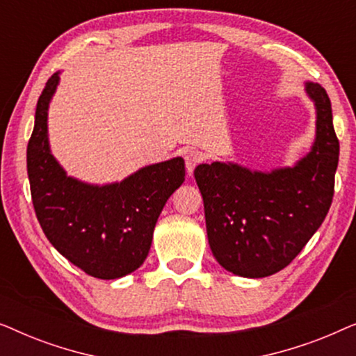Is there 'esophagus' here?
Wrapping results in <instances>:
<instances>
[{
	"label": "esophagus",
	"instance_id": "1",
	"mask_svg": "<svg viewBox=\"0 0 356 356\" xmlns=\"http://www.w3.org/2000/svg\"><path fill=\"white\" fill-rule=\"evenodd\" d=\"M201 162H202V154L199 152V150H194V149L186 150V154H184V163H186L188 173H193L194 168H196Z\"/></svg>",
	"mask_w": 356,
	"mask_h": 356
}]
</instances>
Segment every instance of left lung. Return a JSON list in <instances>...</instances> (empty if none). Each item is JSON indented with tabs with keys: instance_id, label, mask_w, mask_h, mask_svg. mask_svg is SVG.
Returning <instances> with one entry per match:
<instances>
[{
	"instance_id": "obj_1",
	"label": "left lung",
	"mask_w": 356,
	"mask_h": 356,
	"mask_svg": "<svg viewBox=\"0 0 356 356\" xmlns=\"http://www.w3.org/2000/svg\"><path fill=\"white\" fill-rule=\"evenodd\" d=\"M314 100L316 140L295 167L270 173L235 163L197 165L207 238L223 269L261 279L290 264L324 222L334 197L339 139L327 92L308 82Z\"/></svg>"
}]
</instances>
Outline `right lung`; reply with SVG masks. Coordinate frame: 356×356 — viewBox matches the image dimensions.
<instances>
[{"label": "right lung", "instance_id": "right-lung-1", "mask_svg": "<svg viewBox=\"0 0 356 356\" xmlns=\"http://www.w3.org/2000/svg\"><path fill=\"white\" fill-rule=\"evenodd\" d=\"M60 81L53 74L37 102L27 145L32 204L48 241L97 279H118L143 266L155 223L184 181L181 157L149 165L121 183L92 186L66 177L48 147V104Z\"/></svg>", "mask_w": 356, "mask_h": 356}]
</instances>
